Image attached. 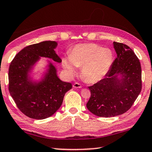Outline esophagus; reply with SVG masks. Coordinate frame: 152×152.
<instances>
[{
    "mask_svg": "<svg viewBox=\"0 0 152 152\" xmlns=\"http://www.w3.org/2000/svg\"><path fill=\"white\" fill-rule=\"evenodd\" d=\"M73 87L75 88H82V86L80 84L78 83V82H75V83L73 84Z\"/></svg>",
    "mask_w": 152,
    "mask_h": 152,
    "instance_id": "obj_1",
    "label": "esophagus"
}]
</instances>
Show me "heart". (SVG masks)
<instances>
[{
    "label": "heart",
    "instance_id": "obj_1",
    "mask_svg": "<svg viewBox=\"0 0 152 152\" xmlns=\"http://www.w3.org/2000/svg\"><path fill=\"white\" fill-rule=\"evenodd\" d=\"M114 60L113 51L95 43L76 45L69 57L61 61L63 68L70 76L75 75L76 67H82V78L88 83L99 82L109 71Z\"/></svg>",
    "mask_w": 152,
    "mask_h": 152
}]
</instances>
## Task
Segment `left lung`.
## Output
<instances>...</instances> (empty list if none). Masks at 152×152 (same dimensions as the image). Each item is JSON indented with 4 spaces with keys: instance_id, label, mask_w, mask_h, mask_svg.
Here are the masks:
<instances>
[{
    "instance_id": "left-lung-1",
    "label": "left lung",
    "mask_w": 152,
    "mask_h": 152,
    "mask_svg": "<svg viewBox=\"0 0 152 152\" xmlns=\"http://www.w3.org/2000/svg\"><path fill=\"white\" fill-rule=\"evenodd\" d=\"M117 58L109 71L94 85L86 104L89 111L98 117H112L130 109L141 91L140 60L127 45L113 42Z\"/></svg>"
}]
</instances>
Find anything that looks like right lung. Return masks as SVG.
<instances>
[{
	"label": "right lung",
	"instance_id": "right-lung-1",
	"mask_svg": "<svg viewBox=\"0 0 152 152\" xmlns=\"http://www.w3.org/2000/svg\"><path fill=\"white\" fill-rule=\"evenodd\" d=\"M58 43L45 41L27 46L15 56L9 70V90L17 107L31 119H44L60 109L70 82L61 81L57 70L49 61L48 69L39 81L32 80L30 73L41 57L58 63L61 60L56 53Z\"/></svg>",
	"mask_w": 152,
	"mask_h": 152
}]
</instances>
